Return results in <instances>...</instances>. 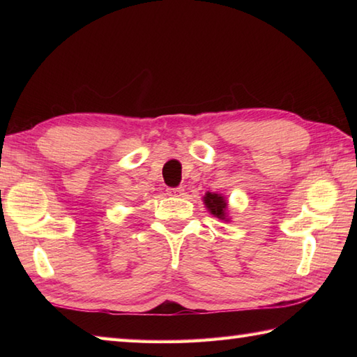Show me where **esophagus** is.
I'll return each mask as SVG.
<instances>
[{"instance_id": "1", "label": "esophagus", "mask_w": 357, "mask_h": 357, "mask_svg": "<svg viewBox=\"0 0 357 357\" xmlns=\"http://www.w3.org/2000/svg\"><path fill=\"white\" fill-rule=\"evenodd\" d=\"M165 192H167V195H169V196H174V198H176V196H183L184 195V188L183 187H174V188L169 187Z\"/></svg>"}]
</instances>
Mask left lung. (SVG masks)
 Masks as SVG:
<instances>
[{
  "label": "left lung",
  "instance_id": "1",
  "mask_svg": "<svg viewBox=\"0 0 357 357\" xmlns=\"http://www.w3.org/2000/svg\"><path fill=\"white\" fill-rule=\"evenodd\" d=\"M204 206H206L207 211L210 215H213L215 218L221 219V221L230 222V216H229V201L224 195L221 193H213V192H207L204 195Z\"/></svg>",
  "mask_w": 357,
  "mask_h": 357
}]
</instances>
